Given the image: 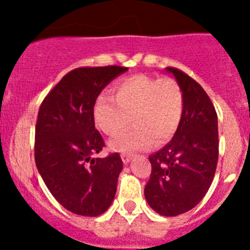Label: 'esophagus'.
Here are the masks:
<instances>
[{
	"label": "esophagus",
	"instance_id": "obj_1",
	"mask_svg": "<svg viewBox=\"0 0 250 250\" xmlns=\"http://www.w3.org/2000/svg\"><path fill=\"white\" fill-rule=\"evenodd\" d=\"M121 159H123L124 164H129L130 160H131V156H130V155H125V154H124V155H121Z\"/></svg>",
	"mask_w": 250,
	"mask_h": 250
}]
</instances>
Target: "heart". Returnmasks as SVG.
I'll return each mask as SVG.
<instances>
[{
  "label": "heart",
  "mask_w": 250,
  "mask_h": 250,
  "mask_svg": "<svg viewBox=\"0 0 250 250\" xmlns=\"http://www.w3.org/2000/svg\"><path fill=\"white\" fill-rule=\"evenodd\" d=\"M115 98L100 95L94 105L99 129L114 136L131 121L135 126L110 141L115 151L145 150L155 141L161 145L175 135L184 110V96L178 81L171 77L134 75L114 86Z\"/></svg>",
  "instance_id": "obj_1"
}]
</instances>
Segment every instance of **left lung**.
Segmentation results:
<instances>
[{"instance_id":"1","label":"left lung","mask_w":250,"mask_h":250,"mask_svg":"<svg viewBox=\"0 0 250 250\" xmlns=\"http://www.w3.org/2000/svg\"><path fill=\"white\" fill-rule=\"evenodd\" d=\"M182 87L184 110L175 135L149 156L151 175L145 198L160 215L175 216L193 209L210 188L218 164V116L210 98L185 72L167 67Z\"/></svg>"}]
</instances>
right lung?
I'll list each match as a JSON object with an SVG mask.
<instances>
[{
    "instance_id": "obj_1",
    "label": "right lung",
    "mask_w": 250,
    "mask_h": 250,
    "mask_svg": "<svg viewBox=\"0 0 250 250\" xmlns=\"http://www.w3.org/2000/svg\"><path fill=\"white\" fill-rule=\"evenodd\" d=\"M127 67L75 68L40 106L35 161L55 199L71 213L98 216L111 205L123 160L118 152L94 158L105 146L95 129L94 105L103 89Z\"/></svg>"
}]
</instances>
